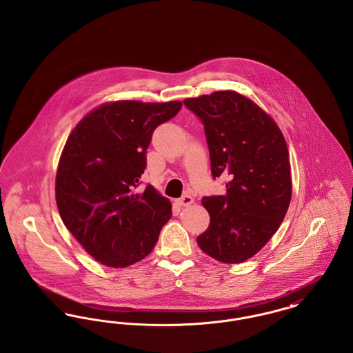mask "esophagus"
I'll return each mask as SVG.
<instances>
[{
	"label": "esophagus",
	"instance_id": "34e87169",
	"mask_svg": "<svg viewBox=\"0 0 353 353\" xmlns=\"http://www.w3.org/2000/svg\"><path fill=\"white\" fill-rule=\"evenodd\" d=\"M193 201L194 200H193V197L190 194H184L183 197L176 200V205H179V206H189L190 203H193Z\"/></svg>",
	"mask_w": 353,
	"mask_h": 353
}]
</instances>
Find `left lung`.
Here are the masks:
<instances>
[{
	"label": "left lung",
	"instance_id": "obj_1",
	"mask_svg": "<svg viewBox=\"0 0 353 353\" xmlns=\"http://www.w3.org/2000/svg\"><path fill=\"white\" fill-rule=\"evenodd\" d=\"M184 104L203 124L213 179H229L223 196L202 199L210 223L197 243L219 262L241 263L275 234L291 201L285 137L262 108L234 91Z\"/></svg>",
	"mask_w": 353,
	"mask_h": 353
}]
</instances>
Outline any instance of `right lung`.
I'll return each mask as SVG.
<instances>
[{
    "label": "right lung",
    "instance_id": "add662e5",
    "mask_svg": "<svg viewBox=\"0 0 353 353\" xmlns=\"http://www.w3.org/2000/svg\"><path fill=\"white\" fill-rule=\"evenodd\" d=\"M181 101L104 104L68 136L55 177L61 219L101 265L127 268L154 248L172 205L152 185L136 192L147 167L153 131Z\"/></svg>",
    "mask_w": 353,
    "mask_h": 353
}]
</instances>
